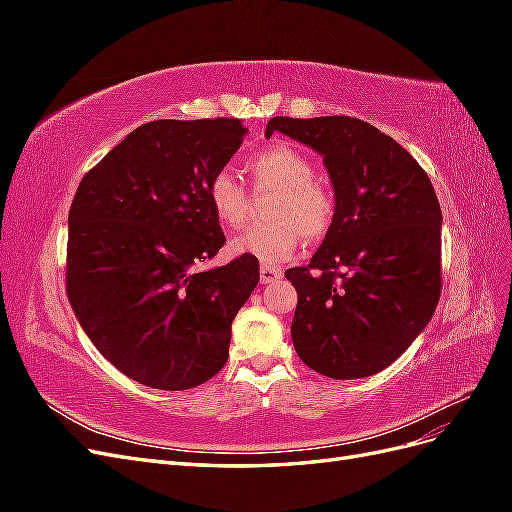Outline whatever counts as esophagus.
<instances>
[{
	"label": "esophagus",
	"mask_w": 512,
	"mask_h": 512,
	"mask_svg": "<svg viewBox=\"0 0 512 512\" xmlns=\"http://www.w3.org/2000/svg\"><path fill=\"white\" fill-rule=\"evenodd\" d=\"M277 280H282V271L271 269L267 265L260 267V284H275Z\"/></svg>",
	"instance_id": "esophagus-1"
}]
</instances>
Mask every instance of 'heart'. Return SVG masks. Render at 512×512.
<instances>
[{
  "label": "heart",
  "mask_w": 512,
  "mask_h": 512,
  "mask_svg": "<svg viewBox=\"0 0 512 512\" xmlns=\"http://www.w3.org/2000/svg\"><path fill=\"white\" fill-rule=\"evenodd\" d=\"M256 190H275L269 224L254 226L230 241L237 256H254L262 265L277 267L294 256L303 241L320 239L329 232L335 215L331 192L316 181V166L305 153L288 143H277L247 158ZM211 209L220 224L239 228L247 220L250 198L230 168L215 173L207 185Z\"/></svg>",
  "instance_id": "1"
}]
</instances>
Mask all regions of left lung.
<instances>
[{
    "mask_svg": "<svg viewBox=\"0 0 512 512\" xmlns=\"http://www.w3.org/2000/svg\"><path fill=\"white\" fill-rule=\"evenodd\" d=\"M282 132L322 156L335 215L297 288L292 344L333 380L374 376L404 354L440 299L442 211L425 170L378 128L354 117H273Z\"/></svg>",
    "mask_w": 512,
    "mask_h": 512,
    "instance_id": "1",
    "label": "left lung"
}]
</instances>
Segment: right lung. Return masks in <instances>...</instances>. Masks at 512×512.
<instances>
[{"label": "right lung", "instance_id": "right-lung-1", "mask_svg": "<svg viewBox=\"0 0 512 512\" xmlns=\"http://www.w3.org/2000/svg\"><path fill=\"white\" fill-rule=\"evenodd\" d=\"M239 119H160L83 177L68 213V299L108 363L185 391L226 365L230 327L258 284L241 256L196 271L226 243L207 185L241 147Z\"/></svg>", "mask_w": 512, "mask_h": 512}]
</instances>
